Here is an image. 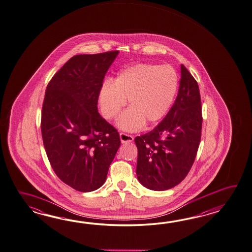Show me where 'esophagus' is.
I'll use <instances>...</instances> for the list:
<instances>
[{
  "mask_svg": "<svg viewBox=\"0 0 252 252\" xmlns=\"http://www.w3.org/2000/svg\"><path fill=\"white\" fill-rule=\"evenodd\" d=\"M120 140L122 144H129L134 141V137L130 134H125V133H120Z\"/></svg>",
  "mask_w": 252,
  "mask_h": 252,
  "instance_id": "esophagus-1",
  "label": "esophagus"
}]
</instances>
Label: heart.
I'll return each mask as SVG.
<instances>
[{"mask_svg": "<svg viewBox=\"0 0 252 252\" xmlns=\"http://www.w3.org/2000/svg\"><path fill=\"white\" fill-rule=\"evenodd\" d=\"M178 90V76L169 65L141 63L118 73L112 82L101 86L97 101L101 115L111 120L126 104L129 108L117 119V126L133 132L160 121L168 112Z\"/></svg>", "mask_w": 252, "mask_h": 252, "instance_id": "obj_1", "label": "heart"}]
</instances>
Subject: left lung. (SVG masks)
<instances>
[{"label":"left lung","mask_w":252,"mask_h":252,"mask_svg":"<svg viewBox=\"0 0 252 252\" xmlns=\"http://www.w3.org/2000/svg\"><path fill=\"white\" fill-rule=\"evenodd\" d=\"M199 86L181 66L178 95L166 117L149 133L136 136V175L147 189L165 190L179 185L188 174L201 140Z\"/></svg>","instance_id":"left-lung-1"}]
</instances>
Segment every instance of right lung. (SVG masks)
Returning a JSON list of instances; mask_svg holds the SVG:
<instances>
[{"label":"right lung","mask_w":252,"mask_h":252,"mask_svg":"<svg viewBox=\"0 0 252 252\" xmlns=\"http://www.w3.org/2000/svg\"><path fill=\"white\" fill-rule=\"evenodd\" d=\"M118 53L72 57L45 93L41 134L47 157L57 176L82 192L105 184L121 144L118 130L97 110L98 91Z\"/></svg>","instance_id":"add662e5"}]
</instances>
